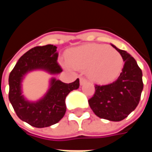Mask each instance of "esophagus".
<instances>
[{
	"label": "esophagus",
	"instance_id": "obj_1",
	"mask_svg": "<svg viewBox=\"0 0 152 152\" xmlns=\"http://www.w3.org/2000/svg\"><path fill=\"white\" fill-rule=\"evenodd\" d=\"M86 82H87V80L85 79L84 77H80V86L85 85Z\"/></svg>",
	"mask_w": 152,
	"mask_h": 152
}]
</instances>
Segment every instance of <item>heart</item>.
<instances>
[{
    "instance_id": "heart-1",
    "label": "heart",
    "mask_w": 152,
    "mask_h": 152,
    "mask_svg": "<svg viewBox=\"0 0 152 152\" xmlns=\"http://www.w3.org/2000/svg\"><path fill=\"white\" fill-rule=\"evenodd\" d=\"M66 58L68 62H63V66L87 70L89 78L99 84L114 81L124 66L123 58L117 50L99 44L73 48L68 51Z\"/></svg>"
}]
</instances>
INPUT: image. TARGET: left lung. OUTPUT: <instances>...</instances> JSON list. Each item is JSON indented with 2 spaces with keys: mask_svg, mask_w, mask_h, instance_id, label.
I'll return each instance as SVG.
<instances>
[{
  "mask_svg": "<svg viewBox=\"0 0 152 152\" xmlns=\"http://www.w3.org/2000/svg\"><path fill=\"white\" fill-rule=\"evenodd\" d=\"M124 62L121 75L115 82L96 86L95 94L89 100L90 108L99 118L111 121L124 120L135 110L143 89L142 72L136 60L124 50L112 44Z\"/></svg>",
  "mask_w": 152,
  "mask_h": 152,
  "instance_id": "left-lung-1",
  "label": "left lung"
}]
</instances>
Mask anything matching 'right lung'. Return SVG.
<instances>
[{"label":"right lung","instance_id":"obj_1","mask_svg":"<svg viewBox=\"0 0 152 152\" xmlns=\"http://www.w3.org/2000/svg\"><path fill=\"white\" fill-rule=\"evenodd\" d=\"M58 56L55 45L34 47L18 59L9 76L10 102L18 118L33 127H49L58 123L66 112V97L79 88V79L66 84L53 76L46 93L37 101H29L23 94L22 83L29 72L44 71L54 76L63 72L57 63Z\"/></svg>","mask_w":152,"mask_h":152}]
</instances>
